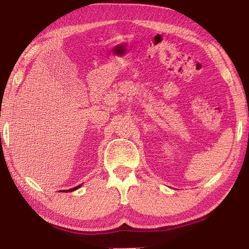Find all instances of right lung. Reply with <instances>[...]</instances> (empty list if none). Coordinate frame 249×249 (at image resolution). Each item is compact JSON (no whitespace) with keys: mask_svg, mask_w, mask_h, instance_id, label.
Wrapping results in <instances>:
<instances>
[{"mask_svg":"<svg viewBox=\"0 0 249 249\" xmlns=\"http://www.w3.org/2000/svg\"><path fill=\"white\" fill-rule=\"evenodd\" d=\"M81 187V185H79V186H76V187H73V188H71V189H67V190H64L65 193H68V192H73V190H76V189H78V188H80Z\"/></svg>","mask_w":249,"mask_h":249,"instance_id":"add662e5","label":"right lung"}]
</instances>
